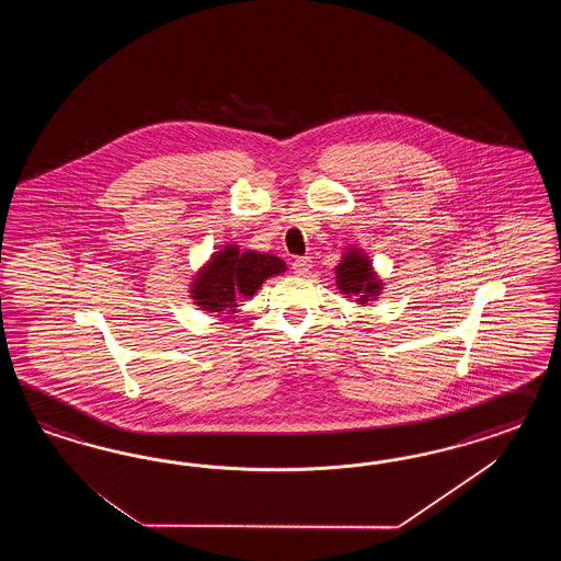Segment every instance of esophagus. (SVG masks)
Listing matches in <instances>:
<instances>
[{
  "instance_id": "1",
  "label": "esophagus",
  "mask_w": 561,
  "mask_h": 561,
  "mask_svg": "<svg viewBox=\"0 0 561 561\" xmlns=\"http://www.w3.org/2000/svg\"><path fill=\"white\" fill-rule=\"evenodd\" d=\"M310 267H312L310 256H296L294 263H291V270H294L296 275H306V273L310 272Z\"/></svg>"
}]
</instances>
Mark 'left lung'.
I'll use <instances>...</instances> for the list:
<instances>
[{
    "mask_svg": "<svg viewBox=\"0 0 561 561\" xmlns=\"http://www.w3.org/2000/svg\"><path fill=\"white\" fill-rule=\"evenodd\" d=\"M335 279L337 288L347 298H357L359 305H368L382 289V282L373 272L370 259L357 249L343 255L340 265L335 267Z\"/></svg>",
    "mask_w": 561,
    "mask_h": 561,
    "instance_id": "left-lung-1",
    "label": "left lung"
}]
</instances>
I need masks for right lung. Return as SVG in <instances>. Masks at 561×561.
<instances>
[{
    "mask_svg": "<svg viewBox=\"0 0 561 561\" xmlns=\"http://www.w3.org/2000/svg\"><path fill=\"white\" fill-rule=\"evenodd\" d=\"M284 272L286 263L279 256L256 251L240 253L238 247L230 244L211 255L197 273L191 294L195 305L207 312H237L240 298H251L267 277Z\"/></svg>",
    "mask_w": 561,
    "mask_h": 561,
    "instance_id": "obj_1",
    "label": "right lung"
}]
</instances>
